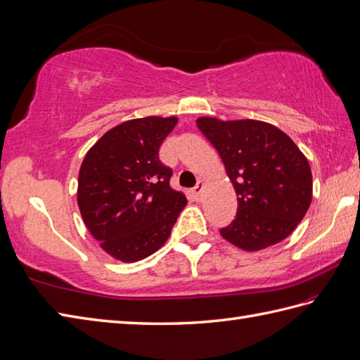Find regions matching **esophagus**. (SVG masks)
Returning <instances> with one entry per match:
<instances>
[{"label": "esophagus", "instance_id": "1", "mask_svg": "<svg viewBox=\"0 0 360 360\" xmlns=\"http://www.w3.org/2000/svg\"><path fill=\"white\" fill-rule=\"evenodd\" d=\"M203 186H205V183L201 181V180H198L197 185H195L194 188H192V195H194L195 198H198L200 194H201V191H203Z\"/></svg>", "mask_w": 360, "mask_h": 360}]
</instances>
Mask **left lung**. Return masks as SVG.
Here are the masks:
<instances>
[{
	"mask_svg": "<svg viewBox=\"0 0 360 360\" xmlns=\"http://www.w3.org/2000/svg\"><path fill=\"white\" fill-rule=\"evenodd\" d=\"M197 127L220 154L238 195L236 217L220 229L223 238L249 252L287 238L311 203V171L300 148L259 120L200 117Z\"/></svg>",
	"mask_w": 360,
	"mask_h": 360,
	"instance_id": "1",
	"label": "left lung"
}]
</instances>
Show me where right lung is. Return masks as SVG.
<instances>
[{"mask_svg":"<svg viewBox=\"0 0 360 360\" xmlns=\"http://www.w3.org/2000/svg\"><path fill=\"white\" fill-rule=\"evenodd\" d=\"M177 117H143L105 133L79 171L77 205L101 248L124 262L143 259L169 238L186 206L171 189L159 150Z\"/></svg>","mask_w":360,"mask_h":360,"instance_id":"add662e5","label":"right lung"}]
</instances>
